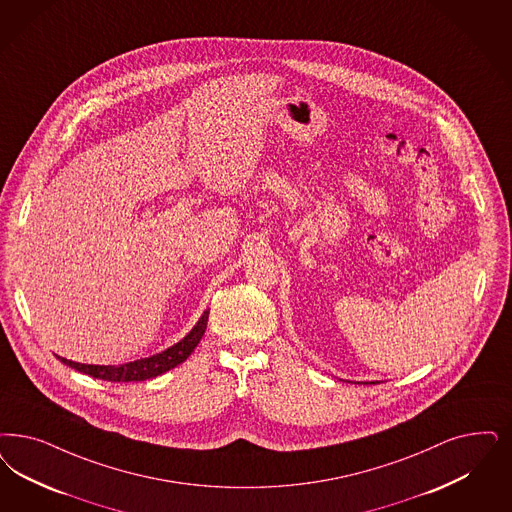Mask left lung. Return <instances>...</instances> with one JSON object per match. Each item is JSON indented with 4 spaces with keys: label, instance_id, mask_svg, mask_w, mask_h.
Wrapping results in <instances>:
<instances>
[{
    "label": "left lung",
    "instance_id": "left-lung-1",
    "mask_svg": "<svg viewBox=\"0 0 512 512\" xmlns=\"http://www.w3.org/2000/svg\"><path fill=\"white\" fill-rule=\"evenodd\" d=\"M371 384H374V382H371Z\"/></svg>",
    "mask_w": 512,
    "mask_h": 512
}]
</instances>
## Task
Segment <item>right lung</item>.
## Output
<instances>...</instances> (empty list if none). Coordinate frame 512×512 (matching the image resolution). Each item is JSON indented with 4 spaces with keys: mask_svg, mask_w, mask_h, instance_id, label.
<instances>
[{
    "mask_svg": "<svg viewBox=\"0 0 512 512\" xmlns=\"http://www.w3.org/2000/svg\"><path fill=\"white\" fill-rule=\"evenodd\" d=\"M208 316H210V310H206L202 314V318L198 319V323L194 325L193 331L185 336L183 340H179L172 348L157 353V355L145 357V359L130 361V363H124V365H85V363L68 361L64 357H58V359L64 365L75 369V371L89 374L92 378L107 380V382H141V380H149V378H155V376L164 374V372L174 369L177 365H181L194 352V348L198 346L200 338L204 336V331H206Z\"/></svg>",
    "mask_w": 512,
    "mask_h": 512,
    "instance_id": "right-lung-1",
    "label": "right lung"
}]
</instances>
